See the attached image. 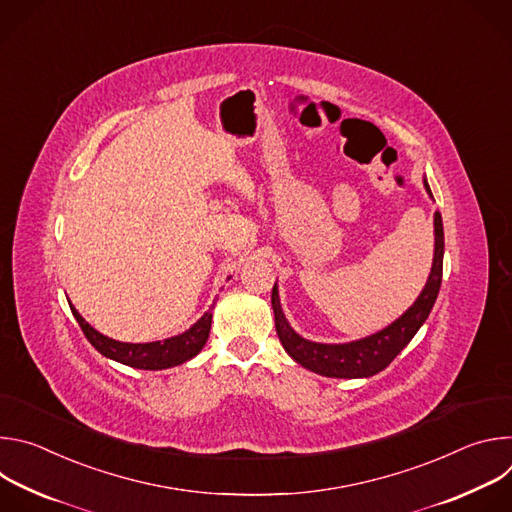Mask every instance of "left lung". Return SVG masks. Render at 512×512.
<instances>
[{
  "label": "left lung",
  "instance_id": "obj_1",
  "mask_svg": "<svg viewBox=\"0 0 512 512\" xmlns=\"http://www.w3.org/2000/svg\"><path fill=\"white\" fill-rule=\"evenodd\" d=\"M423 184L431 196L427 180H423ZM433 227H435L433 263L419 298L393 324H389L381 332L371 334L367 338L352 340L346 344H322V342H312L302 338L294 328L289 326L281 310L277 283H275L271 291V306L275 314V330L285 352L298 364H302L304 369L318 373L322 377L367 379L387 369L393 362V358L411 342V338L423 326V322L427 320L437 300V294H440L442 269H444V225H442V214L437 210L433 214Z\"/></svg>",
  "mask_w": 512,
  "mask_h": 512
}]
</instances>
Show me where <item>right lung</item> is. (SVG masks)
Listing matches in <instances>:
<instances>
[{
	"label": "right lung",
	"mask_w": 512,
	"mask_h": 512,
	"mask_svg": "<svg viewBox=\"0 0 512 512\" xmlns=\"http://www.w3.org/2000/svg\"><path fill=\"white\" fill-rule=\"evenodd\" d=\"M72 316L77 318L83 334L87 340L107 358L117 360L121 364H127V367L133 369H143V371H162L170 367H178V364L194 358L202 346L208 340L210 324H212V308L204 312V316L192 324L186 332L158 340V342H145V344H131V342H119L109 336H103L97 332L85 318L75 310V306L70 304Z\"/></svg>",
	"instance_id": "1"
}]
</instances>
